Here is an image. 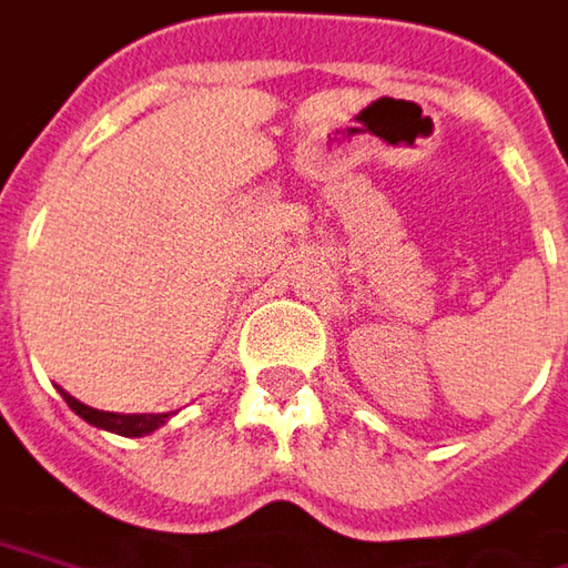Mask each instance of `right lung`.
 I'll return each mask as SVG.
<instances>
[{
	"label": "right lung",
	"instance_id": "obj_1",
	"mask_svg": "<svg viewBox=\"0 0 568 568\" xmlns=\"http://www.w3.org/2000/svg\"><path fill=\"white\" fill-rule=\"evenodd\" d=\"M64 403L78 413L83 422L97 425V428H105V432H115V435L124 437H140L155 432L159 425H165L169 413H159V416H150V413H140V416H121V413H102V409H93V406H83L80 399H74L71 394H64Z\"/></svg>",
	"mask_w": 568,
	"mask_h": 568
}]
</instances>
